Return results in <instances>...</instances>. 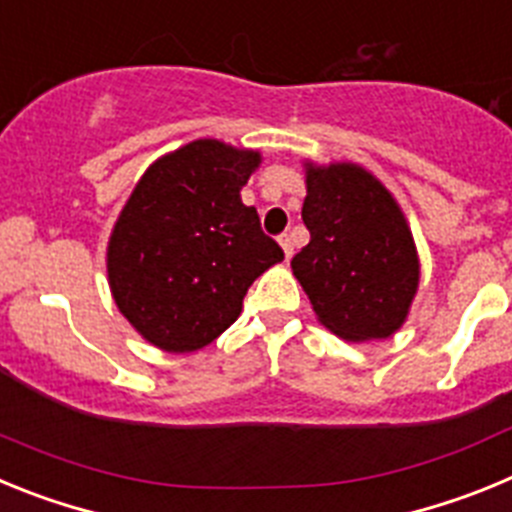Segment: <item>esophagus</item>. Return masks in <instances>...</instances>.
Instances as JSON below:
<instances>
[{"label":"esophagus","instance_id":"esophagus-1","mask_svg":"<svg viewBox=\"0 0 512 512\" xmlns=\"http://www.w3.org/2000/svg\"><path fill=\"white\" fill-rule=\"evenodd\" d=\"M279 246H282V251H284V259H292V251H295V248H292V238H289L287 233L284 235H279Z\"/></svg>","mask_w":512,"mask_h":512}]
</instances>
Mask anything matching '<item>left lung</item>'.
I'll list each match as a JSON object with an SVG mask.
<instances>
[{
    "label": "left lung",
    "mask_w": 512,
    "mask_h": 512,
    "mask_svg": "<svg viewBox=\"0 0 512 512\" xmlns=\"http://www.w3.org/2000/svg\"><path fill=\"white\" fill-rule=\"evenodd\" d=\"M302 166L310 243L292 259V274L330 333L351 343L390 338L408 320L420 282L405 212L364 166Z\"/></svg>",
    "instance_id": "8db88e82"
}]
</instances>
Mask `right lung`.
<instances>
[{
    "mask_svg": "<svg viewBox=\"0 0 512 512\" xmlns=\"http://www.w3.org/2000/svg\"><path fill=\"white\" fill-rule=\"evenodd\" d=\"M261 153L215 138L156 158L117 215L107 282L151 346L200 351L238 320L253 279L284 259L241 189Z\"/></svg>",
    "mask_w": 512,
    "mask_h": 512,
    "instance_id": "obj_1",
    "label": "right lung"
}]
</instances>
